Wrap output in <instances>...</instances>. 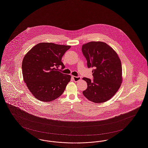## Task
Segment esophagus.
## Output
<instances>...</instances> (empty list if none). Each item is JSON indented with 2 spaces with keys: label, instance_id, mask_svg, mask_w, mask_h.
Returning a JSON list of instances; mask_svg holds the SVG:
<instances>
[{
  "label": "esophagus",
  "instance_id": "esophagus-1",
  "mask_svg": "<svg viewBox=\"0 0 148 148\" xmlns=\"http://www.w3.org/2000/svg\"><path fill=\"white\" fill-rule=\"evenodd\" d=\"M72 79H73V80L75 82H77L78 81H79L80 80V77H75V76H71Z\"/></svg>",
  "mask_w": 148,
  "mask_h": 148
}]
</instances>
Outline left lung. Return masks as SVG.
I'll return each mask as SVG.
<instances>
[{
    "instance_id": "1",
    "label": "left lung",
    "mask_w": 148,
    "mask_h": 148,
    "mask_svg": "<svg viewBox=\"0 0 148 148\" xmlns=\"http://www.w3.org/2000/svg\"><path fill=\"white\" fill-rule=\"evenodd\" d=\"M82 49L88 68H94L93 81L83 78L88 84L83 95L95 103L106 102L116 94L122 83L121 61L116 52L103 42H89Z\"/></svg>"
}]
</instances>
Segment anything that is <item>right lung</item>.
Instances as JSON below:
<instances>
[{"mask_svg":"<svg viewBox=\"0 0 148 148\" xmlns=\"http://www.w3.org/2000/svg\"><path fill=\"white\" fill-rule=\"evenodd\" d=\"M71 46L41 42L25 54L22 63L24 82L38 100L49 102L63 93L71 76L57 71L62 58Z\"/></svg>","mask_w":148,"mask_h":148,"instance_id":"1","label":"right lung"}]
</instances>
